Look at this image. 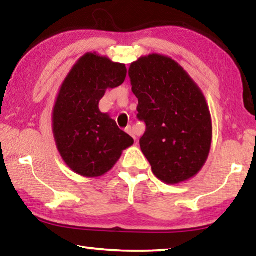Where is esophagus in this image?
Segmentation results:
<instances>
[{
	"label": "esophagus",
	"mask_w": 256,
	"mask_h": 256,
	"mask_svg": "<svg viewBox=\"0 0 256 256\" xmlns=\"http://www.w3.org/2000/svg\"><path fill=\"white\" fill-rule=\"evenodd\" d=\"M125 131H126V133L128 134H130V136H131L134 140H136V133H134V130H133V128L132 126H128L126 128H125Z\"/></svg>",
	"instance_id": "1"
}]
</instances>
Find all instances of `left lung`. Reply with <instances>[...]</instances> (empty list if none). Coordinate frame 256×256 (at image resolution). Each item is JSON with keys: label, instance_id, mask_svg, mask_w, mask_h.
I'll list each match as a JSON object with an SVG mask.
<instances>
[{"label": "left lung", "instance_id": "left-lung-1", "mask_svg": "<svg viewBox=\"0 0 256 256\" xmlns=\"http://www.w3.org/2000/svg\"><path fill=\"white\" fill-rule=\"evenodd\" d=\"M138 118L146 125L140 146L154 176L175 185L196 176L211 149L212 122L204 94L178 63L141 56L128 68Z\"/></svg>", "mask_w": 256, "mask_h": 256}]
</instances>
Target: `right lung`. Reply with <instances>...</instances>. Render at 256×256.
Returning a JSON list of instances; mask_svg holds the SVG:
<instances>
[{
  "label": "right lung",
  "mask_w": 256,
  "mask_h": 256,
  "mask_svg": "<svg viewBox=\"0 0 256 256\" xmlns=\"http://www.w3.org/2000/svg\"><path fill=\"white\" fill-rule=\"evenodd\" d=\"M125 78V64L94 52L76 60L60 86L52 118L53 134L60 157L76 174L105 175L134 144L98 107L106 90L120 86Z\"/></svg>",
  "instance_id": "add662e5"
}]
</instances>
